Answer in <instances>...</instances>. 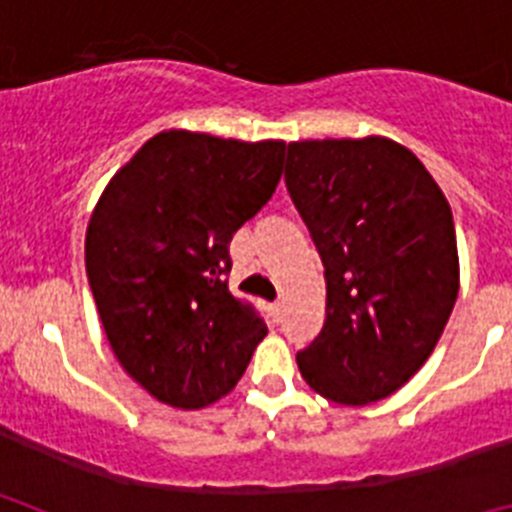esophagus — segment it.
<instances>
[{
	"label": "esophagus",
	"instance_id": "34e87169",
	"mask_svg": "<svg viewBox=\"0 0 512 512\" xmlns=\"http://www.w3.org/2000/svg\"><path fill=\"white\" fill-rule=\"evenodd\" d=\"M269 315H271V320H274V323H279V320H282V305H279V302L269 305Z\"/></svg>",
	"mask_w": 512,
	"mask_h": 512
}]
</instances>
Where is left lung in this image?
<instances>
[{"label":"left lung","mask_w":512,"mask_h":512,"mask_svg":"<svg viewBox=\"0 0 512 512\" xmlns=\"http://www.w3.org/2000/svg\"><path fill=\"white\" fill-rule=\"evenodd\" d=\"M287 187L325 266V323L297 354L320 397L384 400L433 354L459 295L451 207L410 148L384 135L295 140Z\"/></svg>","instance_id":"obj_1"}]
</instances>
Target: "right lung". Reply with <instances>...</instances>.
<instances>
[{"instance_id":"1","label":"right lung","mask_w":512,"mask_h":512,"mask_svg":"<svg viewBox=\"0 0 512 512\" xmlns=\"http://www.w3.org/2000/svg\"><path fill=\"white\" fill-rule=\"evenodd\" d=\"M284 148L164 130L94 205L84 261L104 336L164 405L200 410L225 397L264 341V320L230 295V241L271 200Z\"/></svg>"}]
</instances>
